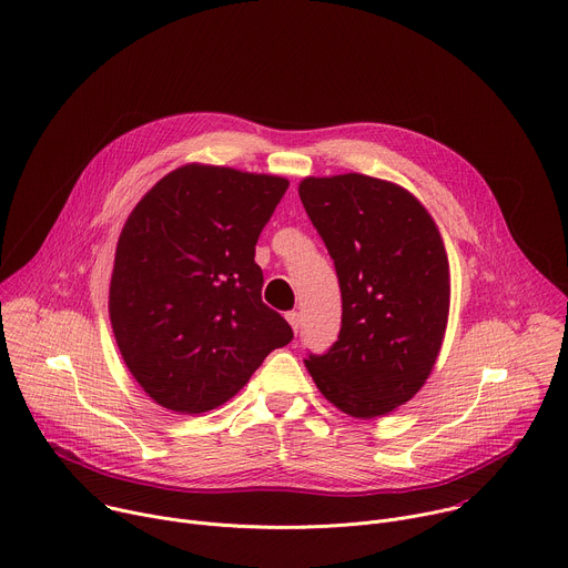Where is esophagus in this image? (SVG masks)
<instances>
[{
	"label": "esophagus",
	"mask_w": 568,
	"mask_h": 568,
	"mask_svg": "<svg viewBox=\"0 0 568 568\" xmlns=\"http://www.w3.org/2000/svg\"><path fill=\"white\" fill-rule=\"evenodd\" d=\"M285 318H287V323L292 326V331L298 333V328H301V314L298 312H287Z\"/></svg>",
	"instance_id": "obj_1"
}]
</instances>
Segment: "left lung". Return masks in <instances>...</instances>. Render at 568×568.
<instances>
[{
	"label": "left lung",
	"instance_id": "obj_1",
	"mask_svg": "<svg viewBox=\"0 0 568 568\" xmlns=\"http://www.w3.org/2000/svg\"><path fill=\"white\" fill-rule=\"evenodd\" d=\"M298 197L335 261L342 331L305 368L351 418H382L429 379L449 316V261L423 202L399 184L303 178Z\"/></svg>",
	"mask_w": 568,
	"mask_h": 568
}]
</instances>
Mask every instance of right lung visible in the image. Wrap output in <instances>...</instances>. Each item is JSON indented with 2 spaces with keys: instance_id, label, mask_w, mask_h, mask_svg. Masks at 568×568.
I'll return each instance as SVG.
<instances>
[{
  "instance_id": "1",
  "label": "right lung",
  "mask_w": 568,
  "mask_h": 568,
  "mask_svg": "<svg viewBox=\"0 0 568 568\" xmlns=\"http://www.w3.org/2000/svg\"><path fill=\"white\" fill-rule=\"evenodd\" d=\"M287 186L278 175L186 164L128 215L108 307L128 371L159 407L211 412L292 342L287 321L263 303L254 261Z\"/></svg>"
}]
</instances>
